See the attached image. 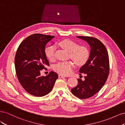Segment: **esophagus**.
<instances>
[{
  "label": "esophagus",
  "mask_w": 125,
  "mask_h": 125,
  "mask_svg": "<svg viewBox=\"0 0 125 125\" xmlns=\"http://www.w3.org/2000/svg\"><path fill=\"white\" fill-rule=\"evenodd\" d=\"M58 77H59V78H65V75H63L62 74H60L58 75Z\"/></svg>",
  "instance_id": "esophagus-1"
}]
</instances>
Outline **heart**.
<instances>
[{"instance_id":"heart-1","label":"heart","mask_w":125,"mask_h":125,"mask_svg":"<svg viewBox=\"0 0 125 125\" xmlns=\"http://www.w3.org/2000/svg\"><path fill=\"white\" fill-rule=\"evenodd\" d=\"M59 45L64 50L69 52L71 58L77 65L85 63L89 58V52L84 46H78V44L70 40H63L59 42ZM45 54L48 60L53 61L55 58V47L52 46L48 47L45 50ZM73 65L70 62H59L54 67V70L63 75L70 74Z\"/></svg>"}]
</instances>
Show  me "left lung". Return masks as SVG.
I'll return each mask as SVG.
<instances>
[{
	"label": "left lung",
	"mask_w": 125,
	"mask_h": 125,
	"mask_svg": "<svg viewBox=\"0 0 125 125\" xmlns=\"http://www.w3.org/2000/svg\"><path fill=\"white\" fill-rule=\"evenodd\" d=\"M77 37L88 43L90 52L88 60L79 70V73L85 74L84 80L78 79V84L71 92L79 99H85L95 95L105 83L109 74V57L106 48L100 40L89 36Z\"/></svg>",
	"instance_id": "1"
}]
</instances>
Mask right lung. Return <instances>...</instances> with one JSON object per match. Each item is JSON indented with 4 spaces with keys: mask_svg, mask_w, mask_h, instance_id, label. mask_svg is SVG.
<instances>
[{
    "mask_svg": "<svg viewBox=\"0 0 125 125\" xmlns=\"http://www.w3.org/2000/svg\"><path fill=\"white\" fill-rule=\"evenodd\" d=\"M54 38V36L34 34L21 42L15 56L17 76L21 85L32 95L41 97L51 92L58 76L51 71L46 76H41V70L49 66L45 54V46Z\"/></svg>",
    "mask_w": 125,
    "mask_h": 125,
    "instance_id": "1",
    "label": "right lung"
}]
</instances>
